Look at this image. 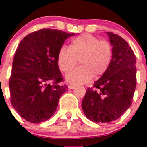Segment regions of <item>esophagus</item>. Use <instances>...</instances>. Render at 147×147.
I'll return each instance as SVG.
<instances>
[{
    "label": "esophagus",
    "instance_id": "esophagus-1",
    "mask_svg": "<svg viewBox=\"0 0 147 147\" xmlns=\"http://www.w3.org/2000/svg\"><path fill=\"white\" fill-rule=\"evenodd\" d=\"M75 87V85H72V84H69V85H68V88L69 89H74Z\"/></svg>",
    "mask_w": 147,
    "mask_h": 147
}]
</instances>
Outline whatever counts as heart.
Returning <instances> with one entry per match:
<instances>
[{
    "label": "heart",
    "instance_id": "heart-1",
    "mask_svg": "<svg viewBox=\"0 0 147 147\" xmlns=\"http://www.w3.org/2000/svg\"><path fill=\"white\" fill-rule=\"evenodd\" d=\"M113 59V47L110 42L100 40L89 33H83L72 40L69 47L63 46L57 54L60 70L67 72L78 64L80 66L67 75L72 84H84L92 78L97 79L106 73Z\"/></svg>",
    "mask_w": 147,
    "mask_h": 147
}]
</instances>
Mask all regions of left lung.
Returning <instances> with one entry per match:
<instances>
[{
  "mask_svg": "<svg viewBox=\"0 0 147 147\" xmlns=\"http://www.w3.org/2000/svg\"><path fill=\"white\" fill-rule=\"evenodd\" d=\"M113 47V59L106 73L88 87L82 102L87 119L96 123L117 119L131 106L136 88V57L119 35L107 32Z\"/></svg>",
  "mask_w": 147,
  "mask_h": 147,
  "instance_id": "obj_1",
  "label": "left lung"
}]
</instances>
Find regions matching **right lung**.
I'll list each match as a JSON object with an SVG mask.
<instances>
[{
	"mask_svg": "<svg viewBox=\"0 0 147 147\" xmlns=\"http://www.w3.org/2000/svg\"><path fill=\"white\" fill-rule=\"evenodd\" d=\"M75 34L53 29L30 33L18 45L9 80L11 103L21 117L32 123L50 119L67 86L57 64L65 40Z\"/></svg>",
	"mask_w": 147,
	"mask_h": 147,
	"instance_id": "obj_1",
	"label": "right lung"
}]
</instances>
